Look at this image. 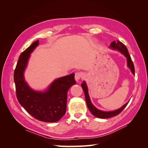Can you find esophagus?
Instances as JSON below:
<instances>
[{
  "mask_svg": "<svg viewBox=\"0 0 148 148\" xmlns=\"http://www.w3.org/2000/svg\"><path fill=\"white\" fill-rule=\"evenodd\" d=\"M84 74L83 72H77L75 73V79L77 82H78L79 79H83L84 78Z\"/></svg>",
  "mask_w": 148,
  "mask_h": 148,
  "instance_id": "34e87169",
  "label": "esophagus"
}]
</instances>
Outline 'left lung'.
Returning <instances> with one entry per match:
<instances>
[{
	"instance_id": "1",
	"label": "left lung",
	"mask_w": 148,
	"mask_h": 148,
	"mask_svg": "<svg viewBox=\"0 0 148 148\" xmlns=\"http://www.w3.org/2000/svg\"><path fill=\"white\" fill-rule=\"evenodd\" d=\"M110 48L115 49V50H118L119 51H120L121 53H122V54H123L125 57H127V65L129 68L130 69L133 75H135V67H134L133 63L131 57H130V56L129 53L128 52V49H127V47L125 46L122 42H121L119 41H117V42L114 41L110 44ZM81 85H82V87L83 91H84V92L85 99H86V104H87L88 109H89V111L91 112V114L97 118L109 119V118L113 117H114V116L117 115L125 109V107L127 106L128 103V102H127L126 104L123 105L122 107H120V109L116 110L110 111V112H105V111L100 110L99 109H97V108H96V107L94 106L91 103L90 98H89V96L88 95V87L86 86V83H85V82H83Z\"/></svg>"
}]
</instances>
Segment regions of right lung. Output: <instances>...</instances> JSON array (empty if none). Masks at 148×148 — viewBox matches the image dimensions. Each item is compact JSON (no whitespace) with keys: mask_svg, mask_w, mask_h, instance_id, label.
I'll return each mask as SVG.
<instances>
[{"mask_svg":"<svg viewBox=\"0 0 148 148\" xmlns=\"http://www.w3.org/2000/svg\"><path fill=\"white\" fill-rule=\"evenodd\" d=\"M39 40L22 52L14 71L16 95L19 103L36 119L45 122H56L65 115L67 92L76 83L71 73L53 81L46 91L33 90L25 81L24 71L30 53L38 46Z\"/></svg>","mask_w":148,"mask_h":148,"instance_id":"add662e5","label":"right lung"}]
</instances>
